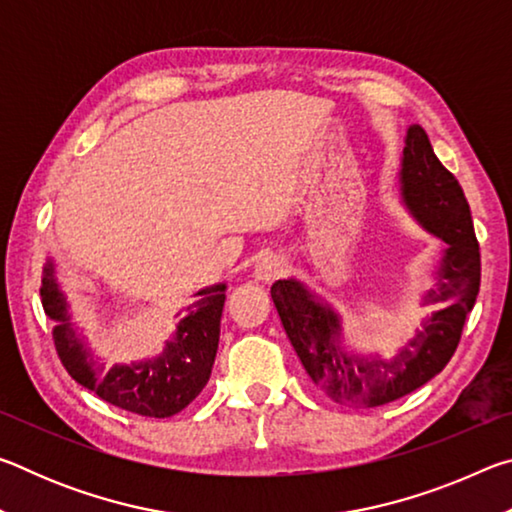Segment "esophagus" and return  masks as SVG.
I'll use <instances>...</instances> for the list:
<instances>
[{
	"instance_id": "34e87169",
	"label": "esophagus",
	"mask_w": 512,
	"mask_h": 512,
	"mask_svg": "<svg viewBox=\"0 0 512 512\" xmlns=\"http://www.w3.org/2000/svg\"><path fill=\"white\" fill-rule=\"evenodd\" d=\"M284 273H287V259H284L282 255H277V253H268L255 264L253 277L257 282L268 284V282L277 280V277L284 275Z\"/></svg>"
}]
</instances>
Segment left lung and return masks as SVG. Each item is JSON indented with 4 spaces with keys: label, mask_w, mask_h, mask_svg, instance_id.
Returning a JSON list of instances; mask_svg holds the SVG:
<instances>
[{
    "label": "left lung",
    "mask_w": 512,
    "mask_h": 512,
    "mask_svg": "<svg viewBox=\"0 0 512 512\" xmlns=\"http://www.w3.org/2000/svg\"><path fill=\"white\" fill-rule=\"evenodd\" d=\"M404 142L402 203L424 230L445 241L436 287L422 298V305H436V311L422 320L413 339L391 359L352 352L343 345L341 316L329 302L293 277L271 287L284 332L307 375L345 406L388 404L436 377L456 352L465 318L479 296L481 255L463 189L436 158L422 126H409Z\"/></svg>",
    "instance_id": "1"
}]
</instances>
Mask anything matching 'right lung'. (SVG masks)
Wrapping results in <instances>:
<instances>
[{
	"label": "right lung",
	"instance_id": "1",
	"mask_svg": "<svg viewBox=\"0 0 512 512\" xmlns=\"http://www.w3.org/2000/svg\"><path fill=\"white\" fill-rule=\"evenodd\" d=\"M40 298L45 314L54 320V343L72 379L101 400L146 418H171L194 402L212 375L219 350L225 284L201 289L180 316L171 339L153 359L106 366L94 357L72 323L69 302L56 280V266L47 259Z\"/></svg>",
	"mask_w": 512,
	"mask_h": 512
}]
</instances>
